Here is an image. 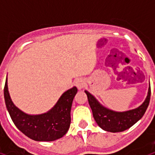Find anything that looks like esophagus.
<instances>
[{
    "mask_svg": "<svg viewBox=\"0 0 155 155\" xmlns=\"http://www.w3.org/2000/svg\"><path fill=\"white\" fill-rule=\"evenodd\" d=\"M74 84H75V86L78 88V90H81V89H83V88L85 86V81H84V79H82V78H78L76 79L75 81H74Z\"/></svg>",
    "mask_w": 155,
    "mask_h": 155,
    "instance_id": "esophagus-1",
    "label": "esophagus"
}]
</instances>
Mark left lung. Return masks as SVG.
Here are the masks:
<instances>
[{
    "instance_id": "left-lung-1",
    "label": "left lung",
    "mask_w": 155,
    "mask_h": 155,
    "mask_svg": "<svg viewBox=\"0 0 155 155\" xmlns=\"http://www.w3.org/2000/svg\"><path fill=\"white\" fill-rule=\"evenodd\" d=\"M84 92L87 94L88 101L93 113V116L98 125L102 130L112 133L124 131L138 122L143 117L149 106L151 94L150 84L147 97L143 104L138 108L130 110L117 112L103 106L89 91H84Z\"/></svg>"
}]
</instances>
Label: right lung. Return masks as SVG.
Listing matches in <instances>:
<instances>
[{"instance_id": "right-lung-1", "label": "right lung", "mask_w": 155, "mask_h": 155, "mask_svg": "<svg viewBox=\"0 0 155 155\" xmlns=\"http://www.w3.org/2000/svg\"><path fill=\"white\" fill-rule=\"evenodd\" d=\"M77 88L74 86L59 98L51 110L41 114H28L12 102L8 91L7 77L4 88L5 105L13 123L25 135L35 141H54L67 133L71 124V110Z\"/></svg>"}]
</instances>
